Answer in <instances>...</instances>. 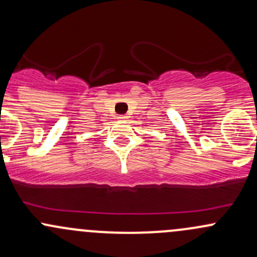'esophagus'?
I'll return each mask as SVG.
<instances>
[{"label": "esophagus", "instance_id": "obj_1", "mask_svg": "<svg viewBox=\"0 0 257 257\" xmlns=\"http://www.w3.org/2000/svg\"><path fill=\"white\" fill-rule=\"evenodd\" d=\"M118 119L119 120H125L126 119V115H124V114H120V115H118Z\"/></svg>", "mask_w": 257, "mask_h": 257}]
</instances>
